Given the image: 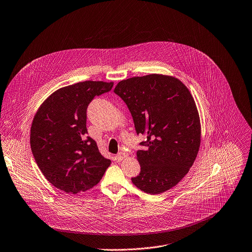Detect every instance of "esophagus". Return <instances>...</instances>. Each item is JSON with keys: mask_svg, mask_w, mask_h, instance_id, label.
<instances>
[{"mask_svg": "<svg viewBox=\"0 0 252 252\" xmlns=\"http://www.w3.org/2000/svg\"><path fill=\"white\" fill-rule=\"evenodd\" d=\"M127 158V155L125 154V153H123V152H121V153H119L117 156H116V159L118 160V161H121V160H123V159H125Z\"/></svg>", "mask_w": 252, "mask_h": 252, "instance_id": "obj_1", "label": "esophagus"}]
</instances>
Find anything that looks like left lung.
I'll use <instances>...</instances> for the list:
<instances>
[{
  "label": "left lung",
  "instance_id": "8db88e82",
  "mask_svg": "<svg viewBox=\"0 0 252 252\" xmlns=\"http://www.w3.org/2000/svg\"><path fill=\"white\" fill-rule=\"evenodd\" d=\"M114 93L127 104L137 134L141 172L132 182L156 195L175 186L189 171L201 144L198 109L187 87L172 76L151 74L120 81Z\"/></svg>",
  "mask_w": 252,
  "mask_h": 252
}]
</instances>
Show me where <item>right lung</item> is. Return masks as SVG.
<instances>
[{
    "instance_id": "add662e5",
    "label": "right lung",
    "mask_w": 252,
    "mask_h": 252,
    "mask_svg": "<svg viewBox=\"0 0 252 252\" xmlns=\"http://www.w3.org/2000/svg\"><path fill=\"white\" fill-rule=\"evenodd\" d=\"M113 82L85 81L63 87L39 106L31 129V147L45 178L70 194L87 191L102 178L111 160L87 137V108Z\"/></svg>"
}]
</instances>
